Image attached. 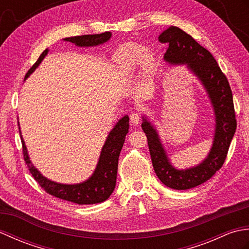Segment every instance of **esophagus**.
Segmentation results:
<instances>
[{
	"mask_svg": "<svg viewBox=\"0 0 249 249\" xmlns=\"http://www.w3.org/2000/svg\"><path fill=\"white\" fill-rule=\"evenodd\" d=\"M130 122L133 123L134 125H137L141 121V114L139 112H133L130 114Z\"/></svg>",
	"mask_w": 249,
	"mask_h": 249,
	"instance_id": "34e87169",
	"label": "esophagus"
}]
</instances>
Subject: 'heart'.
Here are the masks:
<instances>
[{
    "mask_svg": "<svg viewBox=\"0 0 249 249\" xmlns=\"http://www.w3.org/2000/svg\"><path fill=\"white\" fill-rule=\"evenodd\" d=\"M145 53V48L139 44H125L121 47L115 54V60L125 71H130L140 64L143 57V63L146 67L152 65V55Z\"/></svg>",
    "mask_w": 249,
    "mask_h": 249,
    "instance_id": "1",
    "label": "heart"
}]
</instances>
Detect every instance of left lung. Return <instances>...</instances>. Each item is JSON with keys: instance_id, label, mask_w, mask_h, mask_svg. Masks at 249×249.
Listing matches in <instances>:
<instances>
[{"instance_id": "8db88e82", "label": "left lung", "mask_w": 249, "mask_h": 249, "mask_svg": "<svg viewBox=\"0 0 249 249\" xmlns=\"http://www.w3.org/2000/svg\"><path fill=\"white\" fill-rule=\"evenodd\" d=\"M158 40L161 44H168L163 56L167 62L176 65L187 64L189 70L200 79L215 112L216 128L210 154L199 166L186 170H177L171 166L156 129L143 118L141 127L146 135L156 176L168 187L189 189L208 181L224 165L236 130L233 96L228 79L221 71L214 56L192 36L177 26H170L162 32Z\"/></svg>"}]
</instances>
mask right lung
<instances>
[{
  "instance_id": "1",
  "label": "right lung",
  "mask_w": 249,
  "mask_h": 249,
  "mask_svg": "<svg viewBox=\"0 0 249 249\" xmlns=\"http://www.w3.org/2000/svg\"><path fill=\"white\" fill-rule=\"evenodd\" d=\"M110 37V32H105V33L102 34L66 37L64 40L71 41V43L75 44L79 47H89L104 44L107 40H109ZM47 53H48V49H46L43 53L40 54L35 64L30 68L28 72H26L25 78H28L30 73L34 71L35 68L39 65V63L43 61ZM128 128L129 118L127 115H125L124 118H122L118 123H116L114 128L111 130V133L109 134L107 140H106L102 153H100L99 161L97 163L96 169H95L93 176L89 178L88 181L81 184H59L52 182L50 179L41 176L39 171H37V169H35V167L31 163L28 156V151H26V147L24 145V141L22 139V137H21L24 161L26 165H28L32 177L36 179V182L40 185V187L43 188L46 193L53 196V197L66 201H71V202L77 204L100 203L103 202V201L107 200L114 190L116 183V174H118L119 156L122 147H123L124 144L125 137L128 133Z\"/></svg>"
}]
</instances>
